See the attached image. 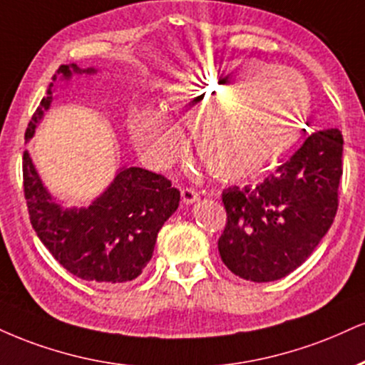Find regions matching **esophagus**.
Masks as SVG:
<instances>
[{
  "label": "esophagus",
  "mask_w": 365,
  "mask_h": 365,
  "mask_svg": "<svg viewBox=\"0 0 365 365\" xmlns=\"http://www.w3.org/2000/svg\"><path fill=\"white\" fill-rule=\"evenodd\" d=\"M199 199H200V197L194 190V188H182V200H183V204H187V205L188 204H194V202H197Z\"/></svg>",
  "instance_id": "esophagus-1"
}]
</instances>
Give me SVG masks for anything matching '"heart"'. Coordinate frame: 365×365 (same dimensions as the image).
Segmentation results:
<instances>
[{
  "label": "heart",
  "instance_id": "1",
  "mask_svg": "<svg viewBox=\"0 0 365 365\" xmlns=\"http://www.w3.org/2000/svg\"><path fill=\"white\" fill-rule=\"evenodd\" d=\"M168 102L180 120L197 125L202 161L226 180L258 173L285 155L311 108L297 74L250 63L188 74L168 88ZM127 125L140 158L155 170L173 165L185 148L183 130L161 108H135Z\"/></svg>",
  "mask_w": 365,
  "mask_h": 365
}]
</instances>
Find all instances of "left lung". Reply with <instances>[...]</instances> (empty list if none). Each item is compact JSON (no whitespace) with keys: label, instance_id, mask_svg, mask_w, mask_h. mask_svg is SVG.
<instances>
[{"label":"left lung","instance_id":"obj_1","mask_svg":"<svg viewBox=\"0 0 365 365\" xmlns=\"http://www.w3.org/2000/svg\"><path fill=\"white\" fill-rule=\"evenodd\" d=\"M341 153L340 130H316L262 183L222 192L227 222L217 248L232 274L272 282L306 262L335 219Z\"/></svg>","mask_w":365,"mask_h":365}]
</instances>
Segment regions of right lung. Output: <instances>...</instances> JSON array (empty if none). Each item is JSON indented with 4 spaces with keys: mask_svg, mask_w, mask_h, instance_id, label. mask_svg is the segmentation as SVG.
<instances>
[{
    "mask_svg": "<svg viewBox=\"0 0 365 365\" xmlns=\"http://www.w3.org/2000/svg\"><path fill=\"white\" fill-rule=\"evenodd\" d=\"M96 71L74 63L61 66L29 122L25 140L34 138L51 108L57 80L69 81L73 74ZM24 188L30 222L43 247L73 275L98 284L139 277L155 252L158 232L180 204V192L163 175L122 166L90 205L64 207L43 185L29 151L24 153Z\"/></svg>",
    "mask_w": 365,
    "mask_h": 365,
    "instance_id": "add662e5",
    "label": "right lung"
}]
</instances>
